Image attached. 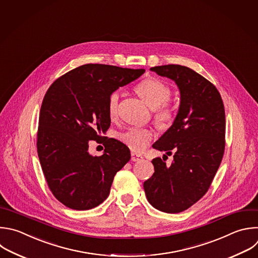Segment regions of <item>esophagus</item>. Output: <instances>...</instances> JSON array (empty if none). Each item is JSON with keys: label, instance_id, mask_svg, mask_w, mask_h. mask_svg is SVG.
Returning <instances> with one entry per match:
<instances>
[{"label": "esophagus", "instance_id": "obj_1", "mask_svg": "<svg viewBox=\"0 0 258 258\" xmlns=\"http://www.w3.org/2000/svg\"><path fill=\"white\" fill-rule=\"evenodd\" d=\"M131 155H132V160H133L134 162L141 161V160L143 159V156L140 155V154H138V153H136V152H132Z\"/></svg>", "mask_w": 258, "mask_h": 258}]
</instances>
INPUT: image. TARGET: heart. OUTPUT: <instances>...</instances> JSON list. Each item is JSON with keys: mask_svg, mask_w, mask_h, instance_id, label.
Here are the masks:
<instances>
[{"mask_svg": "<svg viewBox=\"0 0 258 258\" xmlns=\"http://www.w3.org/2000/svg\"><path fill=\"white\" fill-rule=\"evenodd\" d=\"M135 91L149 107L158 108L155 116L161 126L167 127L172 124L175 118V110L172 105L168 103L171 89L165 82L156 77H148L136 85ZM118 100L119 94L116 91L110 93L107 98L106 108L110 119H114L117 116ZM153 136V132L150 128L131 127L122 133L119 138L133 152L140 153L149 146Z\"/></svg>", "mask_w": 258, "mask_h": 258, "instance_id": "heart-1", "label": "heart"}]
</instances>
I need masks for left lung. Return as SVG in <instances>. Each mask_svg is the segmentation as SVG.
Wrapping results in <instances>:
<instances>
[{
	"label": "left lung",
	"instance_id": "left-lung-1",
	"mask_svg": "<svg viewBox=\"0 0 258 258\" xmlns=\"http://www.w3.org/2000/svg\"><path fill=\"white\" fill-rule=\"evenodd\" d=\"M151 71L176 83L180 105L173 124L153 145L168 156L174 152L173 162L153 159L155 172L144 189L155 209L176 214L200 201L217 173L225 151V108L215 86L194 70L166 64Z\"/></svg>",
	"mask_w": 258,
	"mask_h": 258
}]
</instances>
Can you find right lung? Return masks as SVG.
<instances>
[{
    "label": "right lung",
    "instance_id": "1",
    "mask_svg": "<svg viewBox=\"0 0 258 258\" xmlns=\"http://www.w3.org/2000/svg\"><path fill=\"white\" fill-rule=\"evenodd\" d=\"M144 69L87 63L56 79L43 98L37 132V153L47 185L66 207L85 211L102 204L116 174L131 159L128 148L105 141L101 156L89 154V141L106 137L110 126L107 98L135 81Z\"/></svg>",
    "mask_w": 258,
    "mask_h": 258
}]
</instances>
